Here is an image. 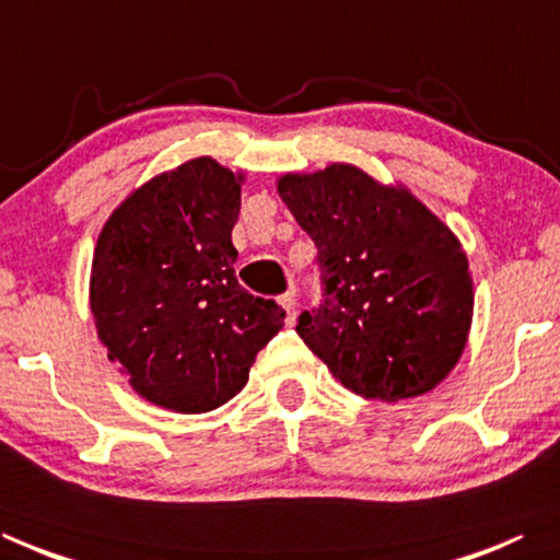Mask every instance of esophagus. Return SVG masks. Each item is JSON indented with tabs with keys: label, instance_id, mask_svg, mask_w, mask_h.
Returning a JSON list of instances; mask_svg holds the SVG:
<instances>
[{
	"label": "esophagus",
	"instance_id": "esophagus-1",
	"mask_svg": "<svg viewBox=\"0 0 560 560\" xmlns=\"http://www.w3.org/2000/svg\"><path fill=\"white\" fill-rule=\"evenodd\" d=\"M279 304L283 306V312H287V322L294 324L296 322V296H294V291H287V294H281Z\"/></svg>",
	"mask_w": 560,
	"mask_h": 560
}]
</instances>
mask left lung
Listing matches in <instances>:
<instances>
[{"mask_svg": "<svg viewBox=\"0 0 560 560\" xmlns=\"http://www.w3.org/2000/svg\"><path fill=\"white\" fill-rule=\"evenodd\" d=\"M279 194L316 244L322 302L296 334L347 389L397 402L460 360L472 279L460 241L405 188L354 165L283 175Z\"/></svg>", "mask_w": 560, "mask_h": 560, "instance_id": "8db88e82", "label": "left lung"}]
</instances>
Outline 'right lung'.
<instances>
[{
  "mask_svg": "<svg viewBox=\"0 0 560 560\" xmlns=\"http://www.w3.org/2000/svg\"><path fill=\"white\" fill-rule=\"evenodd\" d=\"M238 180L213 158H196L125 198L97 238V337L132 389L165 410L198 415L229 402L287 319L236 281Z\"/></svg>",
  "mask_w": 560,
  "mask_h": 560,
  "instance_id": "add662e5",
  "label": "right lung"
}]
</instances>
